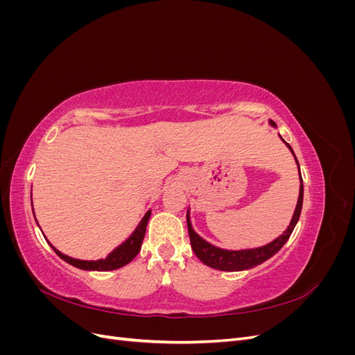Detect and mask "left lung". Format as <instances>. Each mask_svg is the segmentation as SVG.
I'll return each instance as SVG.
<instances>
[{
  "mask_svg": "<svg viewBox=\"0 0 355 355\" xmlns=\"http://www.w3.org/2000/svg\"><path fill=\"white\" fill-rule=\"evenodd\" d=\"M270 124L277 128V124L272 120H270ZM278 136H280V135H278ZM280 139L286 144V146L290 149V153L293 154L295 161L297 164V168H299L297 158L293 153L292 146H290L282 136H280ZM299 180H300V185H299V197H297V202H296V209L293 211L292 220H290L287 230L282 235H278V237L275 240H272L271 243H268V244L261 245V247H253V249L228 250V249H220V247L213 245L211 243L206 241L202 237H200L194 228H192L191 214H189L191 209L188 207V211H187L188 232H189L191 247H192V250H194L196 256L204 265L214 268V270L230 271V272L252 270V268L261 265L265 261L270 259V257H272L286 244V241L288 240L290 235H292V232L296 227V223L299 220L300 210H302V202H304V184H302V176H300V168H299Z\"/></svg>",
  "mask_w": 355,
  "mask_h": 355,
  "instance_id": "1",
  "label": "left lung"
}]
</instances>
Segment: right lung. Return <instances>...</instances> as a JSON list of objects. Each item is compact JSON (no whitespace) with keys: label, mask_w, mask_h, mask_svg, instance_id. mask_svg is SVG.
I'll return each instance as SVG.
<instances>
[{"label":"right lung","mask_w":355,"mask_h":355,"mask_svg":"<svg viewBox=\"0 0 355 355\" xmlns=\"http://www.w3.org/2000/svg\"><path fill=\"white\" fill-rule=\"evenodd\" d=\"M32 211H34V209H32ZM149 216H151V210H148L145 213V216L142 218L141 222L137 223V227L130 234V237L125 239V241H123L120 245H116L115 249L105 257V259H98V261L75 259V257L63 254L49 240L47 241H49L51 249L55 250V253L60 257V259H63L75 268H80V270H84V271H101V272L102 271H112V270H118V268H121L127 263H130L136 257V254L141 252Z\"/></svg>","instance_id":"add662e5"}]
</instances>
